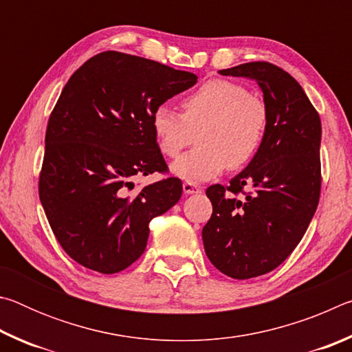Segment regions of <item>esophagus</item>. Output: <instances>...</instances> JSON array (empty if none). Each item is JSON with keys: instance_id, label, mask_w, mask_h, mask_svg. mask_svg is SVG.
Segmentation results:
<instances>
[{"instance_id": "34e87169", "label": "esophagus", "mask_w": 352, "mask_h": 352, "mask_svg": "<svg viewBox=\"0 0 352 352\" xmlns=\"http://www.w3.org/2000/svg\"><path fill=\"white\" fill-rule=\"evenodd\" d=\"M183 192L188 194V195H190V194H199V192H201V189H200L199 184L190 183V182H184V183H183Z\"/></svg>"}]
</instances>
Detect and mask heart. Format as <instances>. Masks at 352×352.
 Segmentation results:
<instances>
[{
  "instance_id": "obj_1",
  "label": "heart",
  "mask_w": 352,
  "mask_h": 352,
  "mask_svg": "<svg viewBox=\"0 0 352 352\" xmlns=\"http://www.w3.org/2000/svg\"><path fill=\"white\" fill-rule=\"evenodd\" d=\"M183 113L160 105L152 113V130L163 155L175 158L192 144L199 147L170 166L172 174L188 182L219 175L226 166H247L264 142L269 107L242 83L214 79L182 100Z\"/></svg>"
}]
</instances>
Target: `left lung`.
<instances>
[{
	"label": "left lung",
	"mask_w": 352,
	"mask_h": 352,
	"mask_svg": "<svg viewBox=\"0 0 352 352\" xmlns=\"http://www.w3.org/2000/svg\"><path fill=\"white\" fill-rule=\"evenodd\" d=\"M219 74L254 80L269 107L254 158L228 186L206 189L212 214L201 230L212 265L230 278L250 279L283 264L311 223L321 188V121L300 83L275 65L250 62ZM245 187L252 192L243 193Z\"/></svg>",
	"instance_id": "1"
}]
</instances>
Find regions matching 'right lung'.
I'll return each instance as SVG.
<instances>
[{"label":"right lung","instance_id":"obj_1","mask_svg":"<svg viewBox=\"0 0 352 352\" xmlns=\"http://www.w3.org/2000/svg\"><path fill=\"white\" fill-rule=\"evenodd\" d=\"M197 76L105 51L69 77L47 121L38 195L71 259L111 275L144 253L148 222L182 197L178 178L130 194L133 178L168 169L152 113Z\"/></svg>","mask_w":352,"mask_h":352}]
</instances>
